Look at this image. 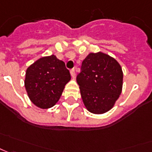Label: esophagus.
<instances>
[{"instance_id": "esophagus-1", "label": "esophagus", "mask_w": 152, "mask_h": 152, "mask_svg": "<svg viewBox=\"0 0 152 152\" xmlns=\"http://www.w3.org/2000/svg\"><path fill=\"white\" fill-rule=\"evenodd\" d=\"M70 74H71V76L73 78H75V75H76V73H75V69H72L70 70Z\"/></svg>"}]
</instances>
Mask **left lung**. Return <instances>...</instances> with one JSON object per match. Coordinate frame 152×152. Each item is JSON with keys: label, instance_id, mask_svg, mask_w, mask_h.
<instances>
[{"label": "left lung", "instance_id": "obj_1", "mask_svg": "<svg viewBox=\"0 0 152 152\" xmlns=\"http://www.w3.org/2000/svg\"><path fill=\"white\" fill-rule=\"evenodd\" d=\"M83 102L88 111H109L121 94L123 72L115 58L103 53H89L77 75Z\"/></svg>", "mask_w": 152, "mask_h": 152}]
</instances>
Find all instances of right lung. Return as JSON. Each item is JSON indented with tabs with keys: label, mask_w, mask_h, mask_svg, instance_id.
Instances as JSON below:
<instances>
[{
	"label": "right lung",
	"mask_w": 152,
	"mask_h": 152,
	"mask_svg": "<svg viewBox=\"0 0 152 152\" xmlns=\"http://www.w3.org/2000/svg\"><path fill=\"white\" fill-rule=\"evenodd\" d=\"M71 79L64 62L54 55L43 57L26 69L25 87L31 101L42 109L54 105Z\"/></svg>",
	"instance_id": "obj_1"
}]
</instances>
